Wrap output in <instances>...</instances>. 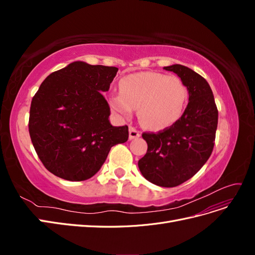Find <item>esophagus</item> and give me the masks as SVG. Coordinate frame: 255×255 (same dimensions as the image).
I'll return each mask as SVG.
<instances>
[{
  "mask_svg": "<svg viewBox=\"0 0 255 255\" xmlns=\"http://www.w3.org/2000/svg\"><path fill=\"white\" fill-rule=\"evenodd\" d=\"M139 136H140V133L138 132V130L135 128L129 127V128H128V137H129L130 140L135 139V138H138Z\"/></svg>",
  "mask_w": 255,
  "mask_h": 255,
  "instance_id": "esophagus-1",
  "label": "esophagus"
}]
</instances>
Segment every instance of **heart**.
Returning <instances> with one entry per match:
<instances>
[{
	"label": "heart",
	"instance_id": "heart-1",
	"mask_svg": "<svg viewBox=\"0 0 255 255\" xmlns=\"http://www.w3.org/2000/svg\"><path fill=\"white\" fill-rule=\"evenodd\" d=\"M120 95L110 99L113 112L129 118L138 110L141 125L153 130L172 127L180 120L186 107L188 89L175 75L160 72H139L122 79Z\"/></svg>",
	"mask_w": 255,
	"mask_h": 255
}]
</instances>
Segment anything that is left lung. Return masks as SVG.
Here are the masks:
<instances>
[{"instance_id": "8db88e82", "label": "left lung", "mask_w": 255, "mask_h": 255, "mask_svg": "<svg viewBox=\"0 0 255 255\" xmlns=\"http://www.w3.org/2000/svg\"><path fill=\"white\" fill-rule=\"evenodd\" d=\"M186 85L188 104L180 120L158 133H143L148 143L138 160L144 179L161 187H175L194 176L214 149L218 110L210 85L201 75L182 65L164 67Z\"/></svg>"}]
</instances>
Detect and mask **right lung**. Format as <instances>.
<instances>
[{
    "label": "right lung",
    "mask_w": 255,
    "mask_h": 255,
    "mask_svg": "<svg viewBox=\"0 0 255 255\" xmlns=\"http://www.w3.org/2000/svg\"><path fill=\"white\" fill-rule=\"evenodd\" d=\"M118 68L74 61L51 73L32 100L28 130L48 170L72 182L94 176L112 146L128 138V128L113 127L109 91Z\"/></svg>",
    "instance_id": "add662e5"
}]
</instances>
